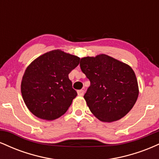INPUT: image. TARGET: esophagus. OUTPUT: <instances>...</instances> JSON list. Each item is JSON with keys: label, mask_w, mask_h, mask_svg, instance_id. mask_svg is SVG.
Here are the masks:
<instances>
[{"label": "esophagus", "mask_w": 159, "mask_h": 159, "mask_svg": "<svg viewBox=\"0 0 159 159\" xmlns=\"http://www.w3.org/2000/svg\"><path fill=\"white\" fill-rule=\"evenodd\" d=\"M78 93V95L79 96H82L84 95V90H78L77 91Z\"/></svg>", "instance_id": "esophagus-1"}]
</instances>
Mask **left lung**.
I'll list each match as a JSON object with an SVG mask.
<instances>
[{"label": "left lung", "instance_id": "1", "mask_svg": "<svg viewBox=\"0 0 159 159\" xmlns=\"http://www.w3.org/2000/svg\"><path fill=\"white\" fill-rule=\"evenodd\" d=\"M81 71L90 86L84 96L92 114L100 121H116L125 116L139 94L132 67L106 54L81 59Z\"/></svg>", "mask_w": 159, "mask_h": 159}]
</instances>
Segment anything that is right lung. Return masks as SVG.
<instances>
[{"label": "right lung", "mask_w": 159, "mask_h": 159, "mask_svg": "<svg viewBox=\"0 0 159 159\" xmlns=\"http://www.w3.org/2000/svg\"><path fill=\"white\" fill-rule=\"evenodd\" d=\"M79 62L78 57L57 49L38 57L27 67L21 92L33 114L54 120L66 112L77 96L69 74Z\"/></svg>", "instance_id": "1"}]
</instances>
